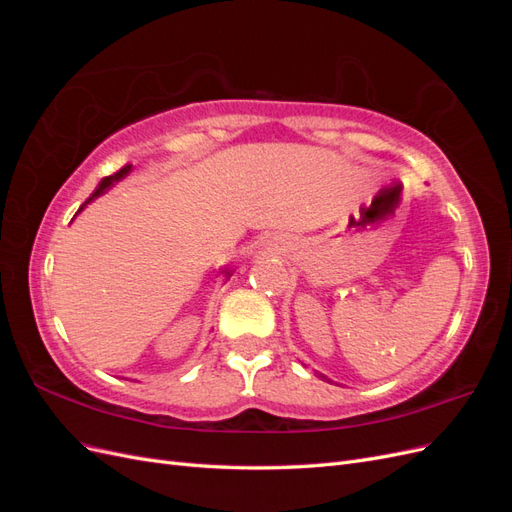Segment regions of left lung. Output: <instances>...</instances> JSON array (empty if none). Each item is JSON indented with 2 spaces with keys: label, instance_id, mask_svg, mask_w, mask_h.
I'll list each match as a JSON object with an SVG mask.
<instances>
[{
  "label": "left lung",
  "instance_id": "obj_1",
  "mask_svg": "<svg viewBox=\"0 0 512 512\" xmlns=\"http://www.w3.org/2000/svg\"><path fill=\"white\" fill-rule=\"evenodd\" d=\"M320 378H324V376H320ZM324 380H327V378H324Z\"/></svg>",
  "mask_w": 512,
  "mask_h": 512
}]
</instances>
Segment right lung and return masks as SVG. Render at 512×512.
Masks as SVG:
<instances>
[{
    "label": "right lung",
    "instance_id": "add662e5",
    "mask_svg": "<svg viewBox=\"0 0 512 512\" xmlns=\"http://www.w3.org/2000/svg\"><path fill=\"white\" fill-rule=\"evenodd\" d=\"M130 170H132V164H126V166H123L121 170H117V173L115 175H111V177H104L102 181H100V185H98V188H96V192L94 194H91L87 200H85V205L87 203H91V200H94V198H98V196H102L106 190H111L113 188V185L117 183V181H121L123 177H126V175H130Z\"/></svg>",
    "mask_w": 512,
    "mask_h": 512
}]
</instances>
